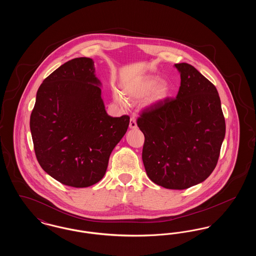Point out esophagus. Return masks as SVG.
<instances>
[{
	"label": "esophagus",
	"mask_w": 256,
	"mask_h": 256,
	"mask_svg": "<svg viewBox=\"0 0 256 256\" xmlns=\"http://www.w3.org/2000/svg\"><path fill=\"white\" fill-rule=\"evenodd\" d=\"M130 128H132V130L137 128V124H136V120H135L134 117H132L130 120Z\"/></svg>",
	"instance_id": "34e87169"
}]
</instances>
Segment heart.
Instances as JSON below:
<instances>
[{
	"label": "heart",
	"instance_id": "obj_1",
	"mask_svg": "<svg viewBox=\"0 0 256 256\" xmlns=\"http://www.w3.org/2000/svg\"><path fill=\"white\" fill-rule=\"evenodd\" d=\"M170 90V86L167 82L161 80L158 82V78H150L146 80L141 86L137 87V89H135L132 92H128V94L132 98H143L148 95L152 92L150 100L152 102H158L168 97ZM115 98L117 102H119L120 104H124V100L120 96L117 95Z\"/></svg>",
	"mask_w": 256,
	"mask_h": 256
}]
</instances>
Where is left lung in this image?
Returning <instances> with one entry per match:
<instances>
[{
    "label": "left lung",
    "mask_w": 256,
    "mask_h": 256,
    "mask_svg": "<svg viewBox=\"0 0 256 256\" xmlns=\"http://www.w3.org/2000/svg\"><path fill=\"white\" fill-rule=\"evenodd\" d=\"M174 66L182 80L176 97L145 108L137 126L145 136L142 159L150 180L182 190L202 182L215 169L226 122L215 86L188 63Z\"/></svg>",
    "instance_id": "1"
}]
</instances>
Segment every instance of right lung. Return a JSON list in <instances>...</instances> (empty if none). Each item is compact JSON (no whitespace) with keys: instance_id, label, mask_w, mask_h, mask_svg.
<instances>
[{"instance_id":"add662e5","label":"right lung","mask_w":256,"mask_h":256,"mask_svg":"<svg viewBox=\"0 0 256 256\" xmlns=\"http://www.w3.org/2000/svg\"><path fill=\"white\" fill-rule=\"evenodd\" d=\"M94 61H67L38 88L30 126L37 161L52 178L82 188L100 182L110 154L126 134L130 116H110Z\"/></svg>"}]
</instances>
